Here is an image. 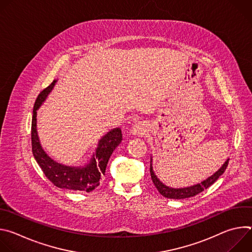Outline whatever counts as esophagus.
<instances>
[{
    "label": "esophagus",
    "instance_id": "34e87169",
    "mask_svg": "<svg viewBox=\"0 0 252 252\" xmlns=\"http://www.w3.org/2000/svg\"><path fill=\"white\" fill-rule=\"evenodd\" d=\"M147 131H148L147 126H146L145 124H143V123H137V124H135V125L132 126L131 130H130V132H131L132 134L138 135V136L145 135Z\"/></svg>",
    "mask_w": 252,
    "mask_h": 252
}]
</instances>
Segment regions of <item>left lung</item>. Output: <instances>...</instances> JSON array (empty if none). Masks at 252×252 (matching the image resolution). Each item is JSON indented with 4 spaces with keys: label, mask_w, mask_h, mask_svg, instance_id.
<instances>
[{
    "label": "left lung",
    "mask_w": 252,
    "mask_h": 252,
    "mask_svg": "<svg viewBox=\"0 0 252 252\" xmlns=\"http://www.w3.org/2000/svg\"><path fill=\"white\" fill-rule=\"evenodd\" d=\"M228 161H229V158H227L225 160V162L220 166V168L218 171H215L212 175L208 176L201 183L196 184L194 186H190L188 188H181V189L169 188V187L165 186L162 182L159 181L153 168V158L152 157H151V169L150 170H151V176L153 179V183L161 195H163L164 197H167V198L184 199V198H189V197L194 196V195L202 192L204 189H208L210 186H212L220 177V175L223 174V172L225 171V169L227 167Z\"/></svg>",
    "instance_id": "left-lung-1"
}]
</instances>
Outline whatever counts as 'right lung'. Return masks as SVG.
<instances>
[{
	"label": "right lung",
	"mask_w": 252,
	"mask_h": 252,
	"mask_svg": "<svg viewBox=\"0 0 252 252\" xmlns=\"http://www.w3.org/2000/svg\"><path fill=\"white\" fill-rule=\"evenodd\" d=\"M55 80L35 99L32 120V151L45 175L58 188L91 192L99 186L109 159L123 140L122 129L116 127L106 132L97 142L95 153L84 166H69L57 162L44 151L37 130V111L56 85Z\"/></svg>",
	"instance_id": "1"
}]
</instances>
